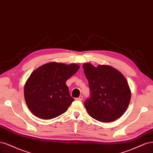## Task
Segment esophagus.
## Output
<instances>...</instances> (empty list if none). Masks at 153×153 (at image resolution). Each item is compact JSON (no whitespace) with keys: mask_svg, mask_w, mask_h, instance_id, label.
Listing matches in <instances>:
<instances>
[{"mask_svg":"<svg viewBox=\"0 0 153 153\" xmlns=\"http://www.w3.org/2000/svg\"><path fill=\"white\" fill-rule=\"evenodd\" d=\"M76 99L77 100H80V101H81V100H82V96L80 95V96H79V97L78 98H76Z\"/></svg>","mask_w":153,"mask_h":153,"instance_id":"34e87169","label":"esophagus"}]
</instances>
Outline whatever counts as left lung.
<instances>
[{"label": "left lung", "instance_id": "1", "mask_svg": "<svg viewBox=\"0 0 153 153\" xmlns=\"http://www.w3.org/2000/svg\"><path fill=\"white\" fill-rule=\"evenodd\" d=\"M91 95L84 105L91 117L100 122H112L126 112L131 98L127 80L116 68L107 65H82Z\"/></svg>", "mask_w": 153, "mask_h": 153}]
</instances>
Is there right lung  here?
Masks as SVG:
<instances>
[{"label":"right lung","mask_w":153,"mask_h":153,"mask_svg":"<svg viewBox=\"0 0 153 153\" xmlns=\"http://www.w3.org/2000/svg\"><path fill=\"white\" fill-rule=\"evenodd\" d=\"M79 68L76 63L50 62L31 74L25 84L24 97L33 115L51 120L67 111L74 99L69 94L66 81Z\"/></svg>","instance_id":"obj_1"}]
</instances>
